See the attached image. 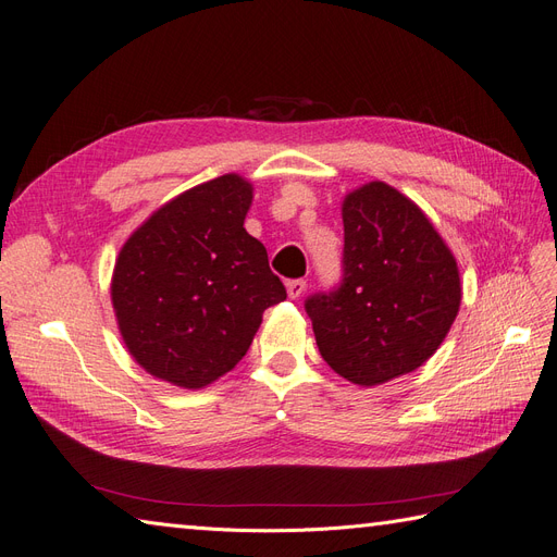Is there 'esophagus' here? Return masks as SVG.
<instances>
[{
    "instance_id": "obj_1",
    "label": "esophagus",
    "mask_w": 557,
    "mask_h": 557,
    "mask_svg": "<svg viewBox=\"0 0 557 557\" xmlns=\"http://www.w3.org/2000/svg\"><path fill=\"white\" fill-rule=\"evenodd\" d=\"M285 290H288L290 299H299L301 295H305V290H307V281L305 278L288 281V283H285Z\"/></svg>"
}]
</instances>
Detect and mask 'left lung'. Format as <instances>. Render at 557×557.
<instances>
[{
	"label": "left lung",
	"mask_w": 557,
	"mask_h": 557,
	"mask_svg": "<svg viewBox=\"0 0 557 557\" xmlns=\"http://www.w3.org/2000/svg\"><path fill=\"white\" fill-rule=\"evenodd\" d=\"M344 281L307 299L320 356L356 385L425 364L460 311V269L416 201L383 181L344 197Z\"/></svg>",
	"instance_id": "8db88e82"
}]
</instances>
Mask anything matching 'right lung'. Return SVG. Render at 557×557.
I'll return each mask as SVG.
<instances>
[{"label": "right lung", "instance_id": "add662e5", "mask_svg": "<svg viewBox=\"0 0 557 557\" xmlns=\"http://www.w3.org/2000/svg\"><path fill=\"white\" fill-rule=\"evenodd\" d=\"M250 205V181L223 174L150 213L117 252V330L150 376L207 387L237 367L264 309L285 299L264 246L244 227Z\"/></svg>", "mask_w": 557, "mask_h": 557}]
</instances>
